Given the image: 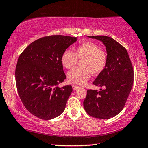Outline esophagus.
Returning a JSON list of instances; mask_svg holds the SVG:
<instances>
[{"mask_svg": "<svg viewBox=\"0 0 148 148\" xmlns=\"http://www.w3.org/2000/svg\"><path fill=\"white\" fill-rule=\"evenodd\" d=\"M79 88L78 86H76V85H72V88H73L74 90H76L78 88Z\"/></svg>", "mask_w": 148, "mask_h": 148, "instance_id": "1", "label": "esophagus"}]
</instances>
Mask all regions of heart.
<instances>
[{
    "label": "heart",
    "mask_w": 148,
    "mask_h": 148,
    "mask_svg": "<svg viewBox=\"0 0 148 148\" xmlns=\"http://www.w3.org/2000/svg\"><path fill=\"white\" fill-rule=\"evenodd\" d=\"M61 63L64 68L70 69L78 60L81 67L74 68L68 72L67 78L70 83L81 86L86 83L91 74L97 75L102 72L106 66L107 54L100 46L92 42L82 43L76 48V52L66 50L61 56Z\"/></svg>",
    "instance_id": "1"
}]
</instances>
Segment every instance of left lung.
<instances>
[{
    "mask_svg": "<svg viewBox=\"0 0 148 148\" xmlns=\"http://www.w3.org/2000/svg\"><path fill=\"white\" fill-rule=\"evenodd\" d=\"M102 42L106 49V66L93 82L98 90H88L84 108L94 118L109 119L120 113L130 93L134 83V70L125 48L111 37L88 36Z\"/></svg>",
    "mask_w": 148,
    "mask_h": 148,
    "instance_id": "1",
    "label": "left lung"
}]
</instances>
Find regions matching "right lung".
I'll list each match as a JSON object with an SVG mask.
<instances>
[{"mask_svg": "<svg viewBox=\"0 0 148 148\" xmlns=\"http://www.w3.org/2000/svg\"><path fill=\"white\" fill-rule=\"evenodd\" d=\"M76 40V37L62 35L45 36L20 55L15 71L18 93L26 110L37 118L50 120L64 110L72 87L58 86L66 78L60 59Z\"/></svg>", "mask_w": 148, "mask_h": 148, "instance_id": "right-lung-1", "label": "right lung"}]
</instances>
